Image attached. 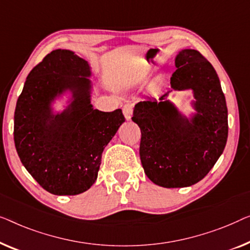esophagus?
<instances>
[{
  "label": "esophagus",
  "mask_w": 250,
  "mask_h": 250,
  "mask_svg": "<svg viewBox=\"0 0 250 250\" xmlns=\"http://www.w3.org/2000/svg\"><path fill=\"white\" fill-rule=\"evenodd\" d=\"M122 111H124V115L125 118V120H130L132 117V112H133V105L132 104H125L124 108H122Z\"/></svg>",
  "instance_id": "esophagus-1"
}]
</instances>
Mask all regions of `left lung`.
Instances as JSON below:
<instances>
[{"label": "left lung", "mask_w": 250, "mask_h": 250, "mask_svg": "<svg viewBox=\"0 0 250 250\" xmlns=\"http://www.w3.org/2000/svg\"><path fill=\"white\" fill-rule=\"evenodd\" d=\"M174 62L171 88L191 90L192 111H181L168 98V90L137 103L132 117L142 131L144 171L164 188L189 187L202 180L222 155L228 139V108L215 69L191 48L179 51Z\"/></svg>", "instance_id": "obj_1"}]
</instances>
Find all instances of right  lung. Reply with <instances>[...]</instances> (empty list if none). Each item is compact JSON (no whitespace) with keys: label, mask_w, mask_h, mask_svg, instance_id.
I'll return each mask as SVG.
<instances>
[{"label":"right lung","mask_w":250,"mask_h":250,"mask_svg":"<svg viewBox=\"0 0 250 250\" xmlns=\"http://www.w3.org/2000/svg\"><path fill=\"white\" fill-rule=\"evenodd\" d=\"M93 77L86 60L59 48L31 70L17 101V153L31 177L53 195L88 190L105 146L125 122L121 108L95 110Z\"/></svg>","instance_id":"1"}]
</instances>
